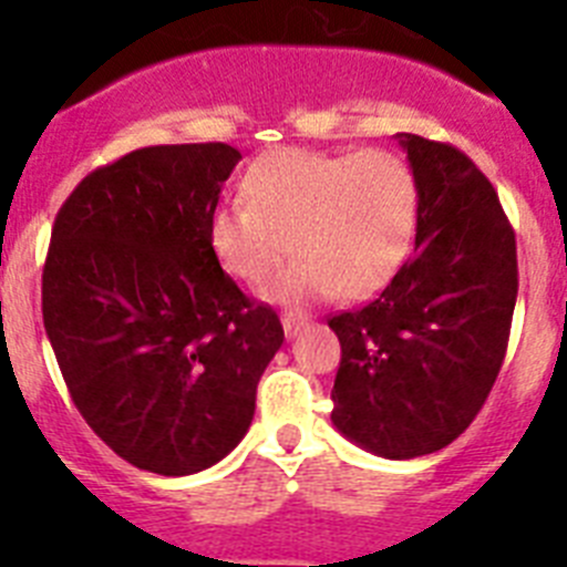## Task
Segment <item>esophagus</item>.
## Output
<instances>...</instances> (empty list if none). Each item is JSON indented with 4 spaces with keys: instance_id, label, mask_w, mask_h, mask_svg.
<instances>
[{
    "instance_id": "obj_1",
    "label": "esophagus",
    "mask_w": 567,
    "mask_h": 567,
    "mask_svg": "<svg viewBox=\"0 0 567 567\" xmlns=\"http://www.w3.org/2000/svg\"><path fill=\"white\" fill-rule=\"evenodd\" d=\"M280 323H284V334H287V338H298V334L303 332V327H307V320L300 318V315H284Z\"/></svg>"
}]
</instances>
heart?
<instances>
[{
    "instance_id": "obj_1",
    "label": "heart",
    "mask_w": 567,
    "mask_h": 567,
    "mask_svg": "<svg viewBox=\"0 0 567 567\" xmlns=\"http://www.w3.org/2000/svg\"><path fill=\"white\" fill-rule=\"evenodd\" d=\"M244 202L209 215V247L235 280L260 287L292 240L298 258L267 289L284 307L380 292L417 233V182L389 150H280L249 169Z\"/></svg>"
}]
</instances>
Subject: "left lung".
I'll list each match as a JSON object with an SVG mask.
<instances>
[{
    "label": "left lung",
    "mask_w": 567,
    "mask_h": 567,
    "mask_svg": "<svg viewBox=\"0 0 567 567\" xmlns=\"http://www.w3.org/2000/svg\"><path fill=\"white\" fill-rule=\"evenodd\" d=\"M417 182L414 255L340 340L332 423L385 460L445 449L477 417L508 349L517 240L497 189L457 147L400 133Z\"/></svg>",
    "instance_id": "1"
}]
</instances>
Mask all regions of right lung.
<instances>
[{"instance_id":"right-lung-1","label":"right lung","mask_w":567,"mask_h":567,"mask_svg":"<svg viewBox=\"0 0 567 567\" xmlns=\"http://www.w3.org/2000/svg\"><path fill=\"white\" fill-rule=\"evenodd\" d=\"M240 162L229 144H162L82 178L42 272V318L68 392L130 465L162 477L227 457L284 343L209 247V215Z\"/></svg>"}]
</instances>
